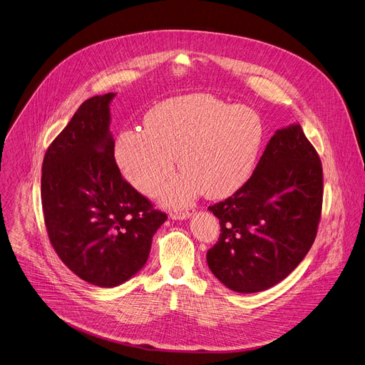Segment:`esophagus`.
Instances as JSON below:
<instances>
[{
    "mask_svg": "<svg viewBox=\"0 0 365 365\" xmlns=\"http://www.w3.org/2000/svg\"><path fill=\"white\" fill-rule=\"evenodd\" d=\"M193 215V210H176V211H172L170 212V218L172 220H187Z\"/></svg>",
    "mask_w": 365,
    "mask_h": 365,
    "instance_id": "esophagus-1",
    "label": "esophagus"
}]
</instances>
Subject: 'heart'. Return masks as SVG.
<instances>
[{"instance_id":"heart-1","label":"heart","mask_w":365,"mask_h":365,"mask_svg":"<svg viewBox=\"0 0 365 365\" xmlns=\"http://www.w3.org/2000/svg\"><path fill=\"white\" fill-rule=\"evenodd\" d=\"M264 140L260 116L210 94L168 98L151 108L144 128L119 132L115 160L123 178L144 195H151L175 170L183 172L165 185L160 200L186 205L204 192L222 200L252 178Z\"/></svg>"}]
</instances>
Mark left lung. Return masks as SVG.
<instances>
[{"mask_svg": "<svg viewBox=\"0 0 365 365\" xmlns=\"http://www.w3.org/2000/svg\"><path fill=\"white\" fill-rule=\"evenodd\" d=\"M322 200V163L300 123L278 129L249 182L208 208L221 225L207 253L211 272L242 294L281 282L316 239Z\"/></svg>", "mask_w": 365, "mask_h": 365, "instance_id": "1", "label": "left lung"}]
</instances>
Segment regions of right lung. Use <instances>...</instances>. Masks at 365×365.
Segmentation results:
<instances>
[{"label":"right lung","mask_w":365,"mask_h":365,"mask_svg":"<svg viewBox=\"0 0 365 365\" xmlns=\"http://www.w3.org/2000/svg\"><path fill=\"white\" fill-rule=\"evenodd\" d=\"M86 101L49 145L42 165V207L49 240L81 279L112 288L145 264L168 215L123 180L115 161L110 103Z\"/></svg>","instance_id":"add662e5"}]
</instances>
